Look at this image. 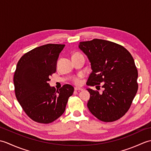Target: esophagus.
Masks as SVG:
<instances>
[{"mask_svg":"<svg viewBox=\"0 0 151 151\" xmlns=\"http://www.w3.org/2000/svg\"><path fill=\"white\" fill-rule=\"evenodd\" d=\"M83 88H78V87H75V91H82L83 90Z\"/></svg>","mask_w":151,"mask_h":151,"instance_id":"esophagus-1","label":"esophagus"}]
</instances>
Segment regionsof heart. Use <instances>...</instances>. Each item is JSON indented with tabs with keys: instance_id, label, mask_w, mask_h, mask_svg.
<instances>
[{
	"instance_id": "b5f03b06",
	"label": "heart",
	"mask_w": 151,
	"mask_h": 151,
	"mask_svg": "<svg viewBox=\"0 0 151 151\" xmlns=\"http://www.w3.org/2000/svg\"><path fill=\"white\" fill-rule=\"evenodd\" d=\"M75 54H78V53H75V54H74V55H75ZM74 81H75V82L76 83V84H79L80 80H79L78 78H75V80H74Z\"/></svg>"
}]
</instances>
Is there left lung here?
Returning a JSON list of instances; mask_svg holds the SVG:
<instances>
[{"mask_svg": "<svg viewBox=\"0 0 151 151\" xmlns=\"http://www.w3.org/2000/svg\"><path fill=\"white\" fill-rule=\"evenodd\" d=\"M79 49L91 63L92 73L86 84H101L102 93L90 88L88 108L99 120L116 121L129 110L138 88L133 57L123 46L104 40L82 41Z\"/></svg>", "mask_w": 151, "mask_h": 151, "instance_id": "obj_1", "label": "left lung"}]
</instances>
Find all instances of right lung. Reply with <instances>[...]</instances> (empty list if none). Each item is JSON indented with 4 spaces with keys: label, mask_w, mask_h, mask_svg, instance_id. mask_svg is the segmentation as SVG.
I'll return each mask as SVG.
<instances>
[{
    "label": "right lung",
    "mask_w": 151,
    "mask_h": 151,
    "mask_svg": "<svg viewBox=\"0 0 151 151\" xmlns=\"http://www.w3.org/2000/svg\"><path fill=\"white\" fill-rule=\"evenodd\" d=\"M64 47L47 44L35 48L24 54L16 66L14 77L16 98L28 116L37 123H50L60 117L73 93L74 88L69 84L56 91L49 84Z\"/></svg>",
    "instance_id": "1"
}]
</instances>
